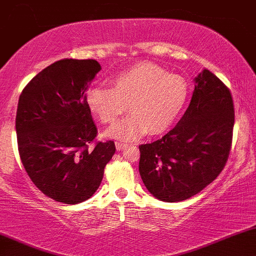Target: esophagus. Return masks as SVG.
<instances>
[{
	"label": "esophagus",
	"instance_id": "1",
	"mask_svg": "<svg viewBox=\"0 0 256 256\" xmlns=\"http://www.w3.org/2000/svg\"><path fill=\"white\" fill-rule=\"evenodd\" d=\"M116 150H122V149L128 146V144H125V143H122V142H116Z\"/></svg>",
	"mask_w": 256,
	"mask_h": 256
}]
</instances>
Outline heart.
<instances>
[{
  "mask_svg": "<svg viewBox=\"0 0 256 256\" xmlns=\"http://www.w3.org/2000/svg\"><path fill=\"white\" fill-rule=\"evenodd\" d=\"M189 98L183 78L168 74L150 62H140L110 79V89L92 86L86 92V104L104 124H113L128 104L130 116L104 132L106 137L132 140L149 132L165 134L177 122Z\"/></svg>",
  "mask_w": 256,
  "mask_h": 256,
  "instance_id": "heart-1",
  "label": "heart"
}]
</instances>
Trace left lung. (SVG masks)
<instances>
[{
  "label": "left lung",
  "mask_w": 256,
  "mask_h": 256,
  "mask_svg": "<svg viewBox=\"0 0 256 256\" xmlns=\"http://www.w3.org/2000/svg\"><path fill=\"white\" fill-rule=\"evenodd\" d=\"M234 124L230 90L204 70L178 124L161 140L140 146V174L149 192L160 201L179 202L204 190L228 161Z\"/></svg>",
  "instance_id": "left-lung-1"
}]
</instances>
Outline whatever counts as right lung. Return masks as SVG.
I'll list each match as a JSON object with an SVG mask.
<instances>
[{"label":"right lung","instance_id":"obj_1","mask_svg":"<svg viewBox=\"0 0 256 256\" xmlns=\"http://www.w3.org/2000/svg\"><path fill=\"white\" fill-rule=\"evenodd\" d=\"M101 71L96 60L64 58L22 90L16 130L22 162L44 195L66 204L86 201L116 152L113 140L94 142L98 128L85 91Z\"/></svg>","mask_w":256,"mask_h":256}]
</instances>
